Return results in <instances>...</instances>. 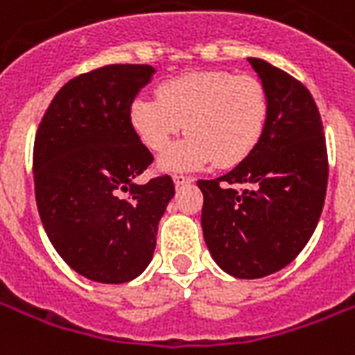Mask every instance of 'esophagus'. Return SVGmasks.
I'll return each instance as SVG.
<instances>
[{"label":"esophagus","instance_id":"obj_1","mask_svg":"<svg viewBox=\"0 0 355 355\" xmlns=\"http://www.w3.org/2000/svg\"><path fill=\"white\" fill-rule=\"evenodd\" d=\"M173 182H175V186H184L193 182V178L184 177V175H175V177H173Z\"/></svg>","mask_w":355,"mask_h":355}]
</instances>
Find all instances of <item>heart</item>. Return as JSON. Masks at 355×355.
<instances>
[{"instance_id": "b5f03b06", "label": "heart", "mask_w": 355, "mask_h": 355, "mask_svg": "<svg viewBox=\"0 0 355 355\" xmlns=\"http://www.w3.org/2000/svg\"><path fill=\"white\" fill-rule=\"evenodd\" d=\"M130 122L152 152L165 150L184 130L182 143L159 157L162 171L201 169L243 164L258 148L269 122V96L250 75L230 71H191L159 84L157 96H139Z\"/></svg>"}]
</instances>
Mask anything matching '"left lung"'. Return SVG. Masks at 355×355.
<instances>
[{
  "instance_id": "obj_1",
  "label": "left lung",
  "mask_w": 355,
  "mask_h": 355,
  "mask_svg": "<svg viewBox=\"0 0 355 355\" xmlns=\"http://www.w3.org/2000/svg\"><path fill=\"white\" fill-rule=\"evenodd\" d=\"M269 96L261 143L224 177L199 180L205 243L227 275L261 278L309 243L327 190V148L311 92L265 60L248 58Z\"/></svg>"
}]
</instances>
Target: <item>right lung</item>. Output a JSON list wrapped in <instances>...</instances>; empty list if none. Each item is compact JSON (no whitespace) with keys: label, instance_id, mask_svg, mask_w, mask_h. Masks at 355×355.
Instances as JSON below:
<instances>
[{"label":"right lung","instance_id":"add662e5","mask_svg":"<svg viewBox=\"0 0 355 355\" xmlns=\"http://www.w3.org/2000/svg\"><path fill=\"white\" fill-rule=\"evenodd\" d=\"M152 75V65L114 64L71 78L35 135L44 231L73 271L101 284H124L148 267L175 196L167 175L133 182L154 157L131 128L130 105Z\"/></svg>","mask_w":355,"mask_h":355}]
</instances>
